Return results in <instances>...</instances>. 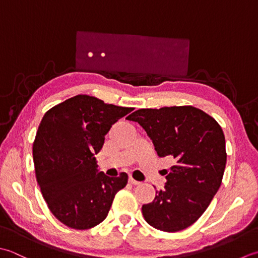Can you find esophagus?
<instances>
[{
  "label": "esophagus",
  "mask_w": 258,
  "mask_h": 258,
  "mask_svg": "<svg viewBox=\"0 0 258 258\" xmlns=\"http://www.w3.org/2000/svg\"><path fill=\"white\" fill-rule=\"evenodd\" d=\"M129 182H130V183H133V185H139V183H140L138 180H135L133 177H130V178H129Z\"/></svg>",
  "instance_id": "1"
}]
</instances>
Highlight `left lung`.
<instances>
[{"label":"left lung","instance_id":"1","mask_svg":"<svg viewBox=\"0 0 258 258\" xmlns=\"http://www.w3.org/2000/svg\"><path fill=\"white\" fill-rule=\"evenodd\" d=\"M127 119L146 130L159 157L176 160L166 170L165 188L143 206L146 222L168 233L189 227L207 209L222 183L227 159L222 127L192 106L139 109Z\"/></svg>","mask_w":258,"mask_h":258}]
</instances>
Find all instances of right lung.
Here are the masks:
<instances>
[{
	"mask_svg": "<svg viewBox=\"0 0 258 258\" xmlns=\"http://www.w3.org/2000/svg\"><path fill=\"white\" fill-rule=\"evenodd\" d=\"M133 108L78 94L45 112L33 143L35 176L51 213L75 229L103 222L127 173L110 178L98 171L94 155L112 124Z\"/></svg>",
	"mask_w": 258,
	"mask_h": 258,
	"instance_id": "right-lung-1",
	"label": "right lung"
}]
</instances>
